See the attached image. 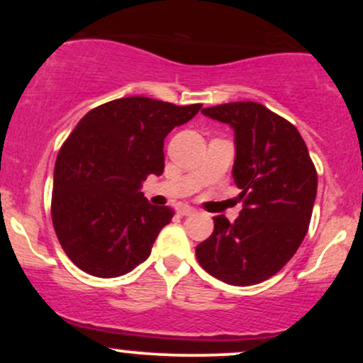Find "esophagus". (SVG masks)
Instances as JSON below:
<instances>
[{
  "label": "esophagus",
  "mask_w": 363,
  "mask_h": 363,
  "mask_svg": "<svg viewBox=\"0 0 363 363\" xmlns=\"http://www.w3.org/2000/svg\"><path fill=\"white\" fill-rule=\"evenodd\" d=\"M176 211H177V215H181V216H187V215H193L196 210H194L193 206H189V205H179Z\"/></svg>",
  "instance_id": "esophagus-1"
}]
</instances>
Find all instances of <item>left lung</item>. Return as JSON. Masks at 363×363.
<instances>
[{
    "label": "left lung",
    "mask_w": 363,
    "mask_h": 363,
    "mask_svg": "<svg viewBox=\"0 0 363 363\" xmlns=\"http://www.w3.org/2000/svg\"><path fill=\"white\" fill-rule=\"evenodd\" d=\"M235 136L232 176L242 211L215 216L213 234L196 245L201 268L228 285L268 280L291 259L309 228L318 174L294 124L257 102L206 107Z\"/></svg>",
    "instance_id": "left-lung-1"
}]
</instances>
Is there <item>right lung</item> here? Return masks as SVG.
Listing matches in <instances>:
<instances>
[{
	"label": "right lung",
	"mask_w": 363,
	"mask_h": 363,
	"mask_svg": "<svg viewBox=\"0 0 363 363\" xmlns=\"http://www.w3.org/2000/svg\"><path fill=\"white\" fill-rule=\"evenodd\" d=\"M201 107L126 97L95 107L74 126L54 165L51 215L78 268L116 278L150 256L174 210L150 205L141 184L164 172L165 136Z\"/></svg>",
	"instance_id": "add662e5"
}]
</instances>
